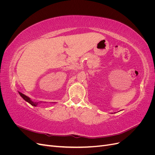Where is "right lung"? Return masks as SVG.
Segmentation results:
<instances>
[{"label": "right lung", "mask_w": 155, "mask_h": 155, "mask_svg": "<svg viewBox=\"0 0 155 155\" xmlns=\"http://www.w3.org/2000/svg\"><path fill=\"white\" fill-rule=\"evenodd\" d=\"M18 94H19L20 96L23 98V99H24V100H25L26 101H27L28 103H29V104H30V105H31L32 106L37 107V105H38L39 104H41V103H42V101H39V102L33 101L31 100V98H30L29 97H28L27 96L25 95L24 94H22V93H21V92H18Z\"/></svg>", "instance_id": "obj_1"}]
</instances>
